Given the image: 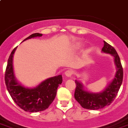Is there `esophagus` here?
<instances>
[{
	"instance_id": "esophagus-1",
	"label": "esophagus",
	"mask_w": 128,
	"mask_h": 128,
	"mask_svg": "<svg viewBox=\"0 0 128 128\" xmlns=\"http://www.w3.org/2000/svg\"><path fill=\"white\" fill-rule=\"evenodd\" d=\"M73 74V72L71 70H67L66 71V72H65V75H66V77H70L71 76H72Z\"/></svg>"
}]
</instances>
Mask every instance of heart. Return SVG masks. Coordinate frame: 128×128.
<instances>
[{"mask_svg":"<svg viewBox=\"0 0 128 128\" xmlns=\"http://www.w3.org/2000/svg\"><path fill=\"white\" fill-rule=\"evenodd\" d=\"M80 47H81V44H80V43H77L76 46H75L74 48H75V49H79Z\"/></svg>","mask_w":128,"mask_h":128,"instance_id":"b5f03b06","label":"heart"}]
</instances>
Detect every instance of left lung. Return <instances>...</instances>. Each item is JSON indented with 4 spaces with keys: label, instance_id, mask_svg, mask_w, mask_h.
<instances>
[{
    "label": "left lung",
    "instance_id": "8db88e82",
    "mask_svg": "<svg viewBox=\"0 0 128 128\" xmlns=\"http://www.w3.org/2000/svg\"><path fill=\"white\" fill-rule=\"evenodd\" d=\"M103 52L110 54L113 56L116 72L112 80L102 92L94 93L84 89V86L79 80H76V88L74 97L83 108L91 110L102 109L109 106L116 96L123 80V68L120 59L115 49L104 41Z\"/></svg>",
    "mask_w": 128,
    "mask_h": 128
}]
</instances>
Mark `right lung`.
Instances as JSON below:
<instances>
[{
  "label": "right lung",
  "mask_w": 128,
  "mask_h": 128,
  "mask_svg": "<svg viewBox=\"0 0 128 128\" xmlns=\"http://www.w3.org/2000/svg\"><path fill=\"white\" fill-rule=\"evenodd\" d=\"M42 34L34 33L24 41L36 37H41ZM16 48L12 51L8 60L5 72V83L12 98L20 108L25 111L36 112L46 110L54 100L59 84L62 82L61 75L50 77L34 88L22 86L16 79L13 68V56Z\"/></svg>",
  "instance_id": "1"
}]
</instances>
